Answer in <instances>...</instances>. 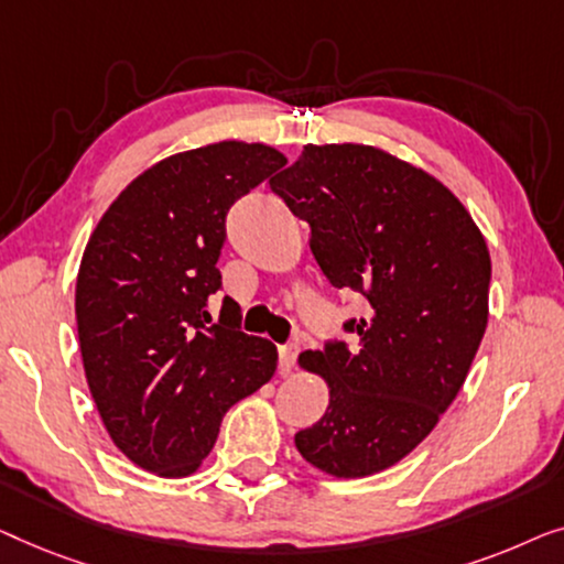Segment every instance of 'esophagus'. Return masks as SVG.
Wrapping results in <instances>:
<instances>
[{
	"instance_id": "obj_1",
	"label": "esophagus",
	"mask_w": 564,
	"mask_h": 564,
	"mask_svg": "<svg viewBox=\"0 0 564 564\" xmlns=\"http://www.w3.org/2000/svg\"><path fill=\"white\" fill-rule=\"evenodd\" d=\"M296 358H299V345H281L279 347V360H281V376H291L293 365H296Z\"/></svg>"
}]
</instances>
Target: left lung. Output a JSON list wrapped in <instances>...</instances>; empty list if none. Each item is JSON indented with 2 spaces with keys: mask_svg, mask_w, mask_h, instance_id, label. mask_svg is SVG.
<instances>
[{
  "mask_svg": "<svg viewBox=\"0 0 564 564\" xmlns=\"http://www.w3.org/2000/svg\"><path fill=\"white\" fill-rule=\"evenodd\" d=\"M271 188L308 221L329 283L370 308L345 324L355 347L299 355L329 406L293 442L332 478L376 475L437 426L465 383L488 327L486 237L440 178L362 142H308Z\"/></svg>",
  "mask_w": 564,
  "mask_h": 564,
  "instance_id": "8db88e82",
  "label": "left lung"
}]
</instances>
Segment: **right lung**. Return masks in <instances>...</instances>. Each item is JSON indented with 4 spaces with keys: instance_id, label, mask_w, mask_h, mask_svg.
Returning a JSON list of instances; mask_svg holds the SVG:
<instances>
[{
    "instance_id": "1",
    "label": "right lung",
    "mask_w": 564,
    "mask_h": 564,
    "mask_svg": "<svg viewBox=\"0 0 564 564\" xmlns=\"http://www.w3.org/2000/svg\"><path fill=\"white\" fill-rule=\"evenodd\" d=\"M289 163L265 142L221 140L150 165L101 214L76 275L86 383L117 449L158 478H188L221 416L273 378L279 350L209 296L229 206Z\"/></svg>"
}]
</instances>
